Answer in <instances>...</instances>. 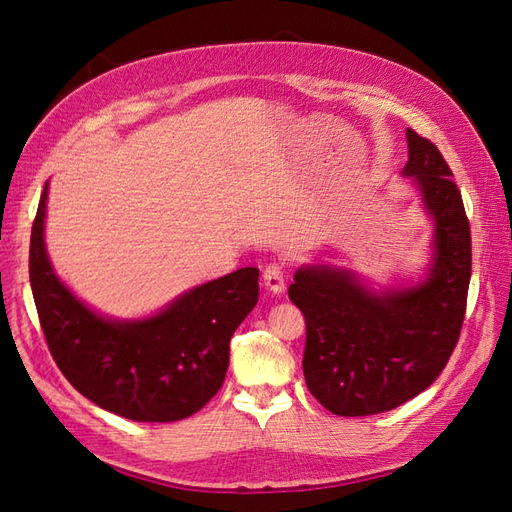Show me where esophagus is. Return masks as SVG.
<instances>
[{"label":"esophagus","instance_id":"obj_1","mask_svg":"<svg viewBox=\"0 0 512 512\" xmlns=\"http://www.w3.org/2000/svg\"><path fill=\"white\" fill-rule=\"evenodd\" d=\"M262 282H265L267 290L273 294L284 292L286 275H284V267L280 265V262H271V265L265 267V271H262Z\"/></svg>","mask_w":512,"mask_h":512}]
</instances>
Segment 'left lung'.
<instances>
[{"instance_id": "obj_1", "label": "left lung", "mask_w": 512, "mask_h": 512, "mask_svg": "<svg viewBox=\"0 0 512 512\" xmlns=\"http://www.w3.org/2000/svg\"><path fill=\"white\" fill-rule=\"evenodd\" d=\"M406 141L401 177L431 222L425 271L374 288L352 269L312 262L288 288L307 322L305 384L337 416L389 412L423 393L453 354L466 314L472 239L461 194L436 145L410 128Z\"/></svg>"}]
</instances>
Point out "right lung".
<instances>
[{
    "mask_svg": "<svg viewBox=\"0 0 512 512\" xmlns=\"http://www.w3.org/2000/svg\"><path fill=\"white\" fill-rule=\"evenodd\" d=\"M49 181L29 243V282L46 344L61 374L102 410L138 423H173L220 391L230 337L258 303V269L185 290L141 318H111L57 275L46 252Z\"/></svg>",
    "mask_w": 512,
    "mask_h": 512,
    "instance_id": "obj_1",
    "label": "right lung"
}]
</instances>
